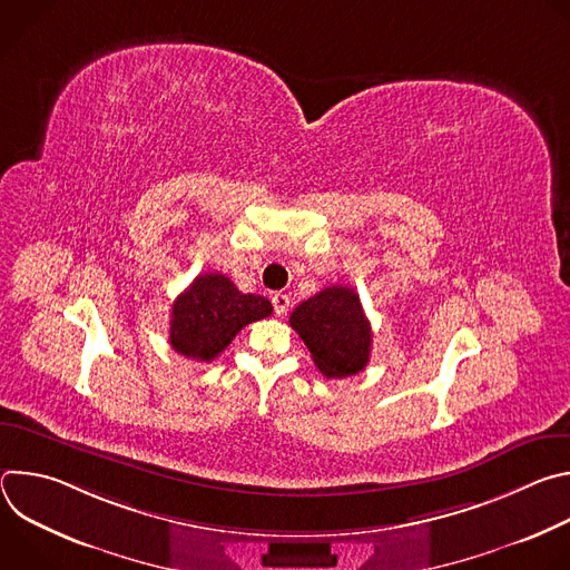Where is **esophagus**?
Listing matches in <instances>:
<instances>
[{
	"label": "esophagus",
	"instance_id": "esophagus-1",
	"mask_svg": "<svg viewBox=\"0 0 570 570\" xmlns=\"http://www.w3.org/2000/svg\"><path fill=\"white\" fill-rule=\"evenodd\" d=\"M273 306H275L277 315H286V311L291 306V297L286 293H275L273 295Z\"/></svg>",
	"mask_w": 570,
	"mask_h": 570
}]
</instances>
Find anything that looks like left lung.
<instances>
[{
    "mask_svg": "<svg viewBox=\"0 0 570 570\" xmlns=\"http://www.w3.org/2000/svg\"><path fill=\"white\" fill-rule=\"evenodd\" d=\"M288 322L327 379H347L367 365L372 327L354 288H322L295 306Z\"/></svg>",
    "mask_w": 570,
    "mask_h": 570,
    "instance_id": "left-lung-1",
    "label": "left lung"
}]
</instances>
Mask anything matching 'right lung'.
<instances>
[{
    "label": "right lung",
    "instance_id": "add662e5",
    "mask_svg": "<svg viewBox=\"0 0 570 570\" xmlns=\"http://www.w3.org/2000/svg\"><path fill=\"white\" fill-rule=\"evenodd\" d=\"M273 313V304L255 293H240L220 273L198 275L171 308V347L191 361H214L250 322Z\"/></svg>",
    "mask_w": 570,
    "mask_h": 570
}]
</instances>
